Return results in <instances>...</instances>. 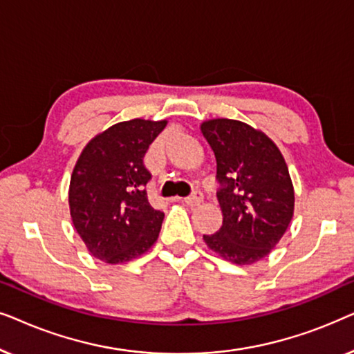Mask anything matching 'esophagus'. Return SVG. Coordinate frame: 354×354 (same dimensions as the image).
<instances>
[{"instance_id":"34e87169","label":"esophagus","mask_w":354,"mask_h":354,"mask_svg":"<svg viewBox=\"0 0 354 354\" xmlns=\"http://www.w3.org/2000/svg\"><path fill=\"white\" fill-rule=\"evenodd\" d=\"M201 201H203V195H201L200 192H195V193H193L192 196L183 198V200H182L183 205H187V206H190V207L200 206V203H201Z\"/></svg>"}]
</instances>
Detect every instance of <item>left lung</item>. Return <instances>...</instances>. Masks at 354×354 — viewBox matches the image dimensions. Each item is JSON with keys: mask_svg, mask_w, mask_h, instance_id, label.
Segmentation results:
<instances>
[{"mask_svg": "<svg viewBox=\"0 0 354 354\" xmlns=\"http://www.w3.org/2000/svg\"><path fill=\"white\" fill-rule=\"evenodd\" d=\"M200 129L216 156L222 211V227L203 240L225 261L253 264L275 248L292 222L287 162L268 135L240 120L211 119Z\"/></svg>", "mask_w": 354, "mask_h": 354, "instance_id": "8db88e82", "label": "left lung"}]
</instances>
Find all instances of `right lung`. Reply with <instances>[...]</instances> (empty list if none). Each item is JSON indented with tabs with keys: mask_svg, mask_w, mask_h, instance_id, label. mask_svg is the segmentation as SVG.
<instances>
[{
	"mask_svg": "<svg viewBox=\"0 0 354 354\" xmlns=\"http://www.w3.org/2000/svg\"><path fill=\"white\" fill-rule=\"evenodd\" d=\"M167 120L132 119L91 138L77 159L69 185L72 224L96 259L122 264L158 240L164 212L148 203L151 174L143 156Z\"/></svg>",
	"mask_w": 354,
	"mask_h": 354,
	"instance_id": "right-lung-1",
	"label": "right lung"
}]
</instances>
